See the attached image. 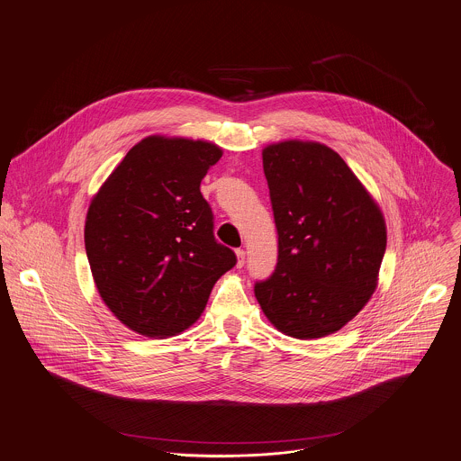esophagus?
Segmentation results:
<instances>
[{
	"label": "esophagus",
	"mask_w": 461,
	"mask_h": 461,
	"mask_svg": "<svg viewBox=\"0 0 461 461\" xmlns=\"http://www.w3.org/2000/svg\"><path fill=\"white\" fill-rule=\"evenodd\" d=\"M235 255H237V267H242L244 266V258H246V251L244 249H237Z\"/></svg>",
	"instance_id": "1"
}]
</instances>
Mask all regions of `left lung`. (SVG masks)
Returning a JSON list of instances; mask_svg holds the SVG:
<instances>
[{"instance_id":"left-lung-1","label":"left lung","mask_w":461,"mask_h":461,"mask_svg":"<svg viewBox=\"0 0 461 461\" xmlns=\"http://www.w3.org/2000/svg\"><path fill=\"white\" fill-rule=\"evenodd\" d=\"M278 231L275 273L255 285L267 321L313 340L340 331L373 296L387 244L384 213L330 146L287 139L264 146Z\"/></svg>"}]
</instances>
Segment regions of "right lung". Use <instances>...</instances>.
<instances>
[{
	"mask_svg": "<svg viewBox=\"0 0 461 461\" xmlns=\"http://www.w3.org/2000/svg\"><path fill=\"white\" fill-rule=\"evenodd\" d=\"M222 158L215 142L148 135L90 201L85 248L101 300L128 330L168 339L203 315L212 287L235 266L217 244L201 181Z\"/></svg>",
	"mask_w": 461,
	"mask_h": 461,
	"instance_id": "obj_1",
	"label": "right lung"
}]
</instances>
